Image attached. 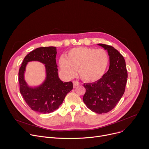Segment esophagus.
<instances>
[{"label":"esophagus","mask_w":149,"mask_h":149,"mask_svg":"<svg viewBox=\"0 0 149 149\" xmlns=\"http://www.w3.org/2000/svg\"><path fill=\"white\" fill-rule=\"evenodd\" d=\"M79 84V82L77 81H73V86L74 87H76L77 86H78V85Z\"/></svg>","instance_id":"34e87169"}]
</instances>
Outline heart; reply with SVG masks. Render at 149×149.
<instances>
[{
	"label": "heart",
	"mask_w": 149,
	"mask_h": 149,
	"mask_svg": "<svg viewBox=\"0 0 149 149\" xmlns=\"http://www.w3.org/2000/svg\"><path fill=\"white\" fill-rule=\"evenodd\" d=\"M110 61L107 52L103 49L78 47L70 49L65 58H61L59 65L68 77H73L78 69L80 77L87 82L100 79L107 70Z\"/></svg>",
	"instance_id": "obj_1"
}]
</instances>
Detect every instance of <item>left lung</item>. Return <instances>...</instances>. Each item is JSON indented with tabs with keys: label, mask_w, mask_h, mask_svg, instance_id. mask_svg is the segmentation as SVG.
Segmentation results:
<instances>
[{
	"label": "left lung",
	"mask_w": 149,
	"mask_h": 149,
	"mask_svg": "<svg viewBox=\"0 0 149 149\" xmlns=\"http://www.w3.org/2000/svg\"><path fill=\"white\" fill-rule=\"evenodd\" d=\"M98 45L108 51L109 69L99 80L83 85L86 90L83 101L92 111L103 114L112 110L124 94L127 71L124 57L117 49L108 45Z\"/></svg>",
	"instance_id": "1"
}]
</instances>
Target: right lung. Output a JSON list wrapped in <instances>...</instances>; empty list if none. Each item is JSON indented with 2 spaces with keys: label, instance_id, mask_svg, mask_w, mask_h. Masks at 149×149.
Wrapping results in <instances>:
<instances>
[{
  "label": "right lung",
  "instance_id": "obj_1",
  "mask_svg": "<svg viewBox=\"0 0 149 149\" xmlns=\"http://www.w3.org/2000/svg\"><path fill=\"white\" fill-rule=\"evenodd\" d=\"M56 55V47L36 48L25 57L19 70L20 94L32 110L42 114L52 113L58 109L67 94L73 88L71 81L63 82L59 78ZM32 60H38L44 63L47 72L45 82L35 89L29 88L27 86L23 77L26 64Z\"/></svg>",
  "mask_w": 149,
  "mask_h": 149
}]
</instances>
